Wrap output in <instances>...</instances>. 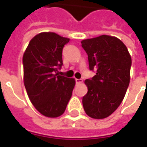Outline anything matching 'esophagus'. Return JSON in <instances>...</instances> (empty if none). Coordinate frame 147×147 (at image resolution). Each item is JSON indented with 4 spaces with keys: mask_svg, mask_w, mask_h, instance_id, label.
<instances>
[{
    "mask_svg": "<svg viewBox=\"0 0 147 147\" xmlns=\"http://www.w3.org/2000/svg\"><path fill=\"white\" fill-rule=\"evenodd\" d=\"M83 83V80L81 79H76V84H80V83Z\"/></svg>",
    "mask_w": 147,
    "mask_h": 147,
    "instance_id": "obj_1",
    "label": "esophagus"
}]
</instances>
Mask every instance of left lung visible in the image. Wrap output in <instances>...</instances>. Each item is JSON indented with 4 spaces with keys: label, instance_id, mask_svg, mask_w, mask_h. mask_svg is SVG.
Here are the masks:
<instances>
[{
    "label": "left lung",
    "instance_id": "obj_1",
    "mask_svg": "<svg viewBox=\"0 0 147 147\" xmlns=\"http://www.w3.org/2000/svg\"><path fill=\"white\" fill-rule=\"evenodd\" d=\"M81 43L90 69L97 68L95 76L84 82L88 91L83 98V109L90 117L104 119L119 107L125 96L131 57L126 45L116 37L104 34Z\"/></svg>",
    "mask_w": 147,
    "mask_h": 147
}]
</instances>
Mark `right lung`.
I'll return each mask as SVG.
<instances>
[{
  "instance_id": "right-lung-1",
  "label": "right lung",
  "mask_w": 147,
  "mask_h": 147,
  "mask_svg": "<svg viewBox=\"0 0 147 147\" xmlns=\"http://www.w3.org/2000/svg\"><path fill=\"white\" fill-rule=\"evenodd\" d=\"M70 39L53 32H42L31 39L24 52V83L34 108L43 116L64 113L76 80L59 76L63 64L62 49Z\"/></svg>"
}]
</instances>
